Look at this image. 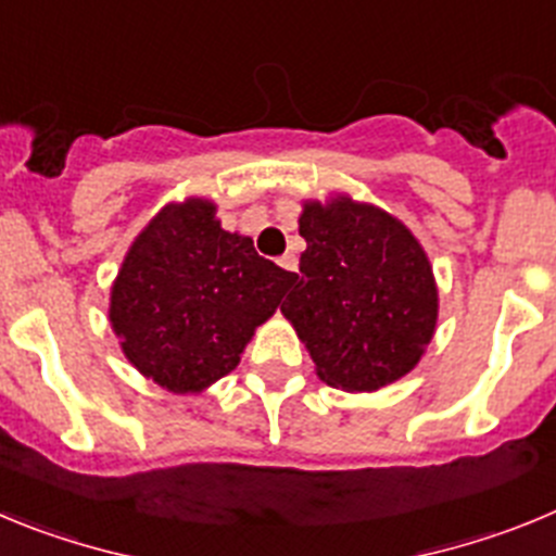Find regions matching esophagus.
<instances>
[{
    "instance_id": "esophagus-1",
    "label": "esophagus",
    "mask_w": 556,
    "mask_h": 556,
    "mask_svg": "<svg viewBox=\"0 0 556 556\" xmlns=\"http://www.w3.org/2000/svg\"><path fill=\"white\" fill-rule=\"evenodd\" d=\"M279 266H282L285 271H296L299 263H296V257H293V254H282V257H279Z\"/></svg>"
}]
</instances>
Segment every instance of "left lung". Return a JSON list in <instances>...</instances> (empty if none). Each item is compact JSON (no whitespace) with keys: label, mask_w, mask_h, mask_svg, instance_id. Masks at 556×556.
<instances>
[{"label":"left lung","mask_w":556,"mask_h":556,"mask_svg":"<svg viewBox=\"0 0 556 556\" xmlns=\"http://www.w3.org/2000/svg\"><path fill=\"white\" fill-rule=\"evenodd\" d=\"M307 249L282 313L332 388L365 393L396 382L432 340L438 288L421 243L374 204L307 202Z\"/></svg>","instance_id":"obj_1"}]
</instances>
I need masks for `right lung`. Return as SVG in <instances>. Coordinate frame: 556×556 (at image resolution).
Segmentation results:
<instances>
[{"label": "right lung", "instance_id": "add662e5", "mask_svg": "<svg viewBox=\"0 0 556 556\" xmlns=\"http://www.w3.org/2000/svg\"><path fill=\"white\" fill-rule=\"evenodd\" d=\"M293 282L252 238L222 229L204 199L166 204L124 257L110 324L129 363L172 393H197L241 363L254 327Z\"/></svg>", "mask_w": 556, "mask_h": 556}]
</instances>
